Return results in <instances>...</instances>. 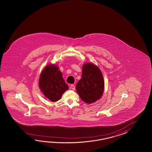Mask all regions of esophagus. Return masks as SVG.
I'll return each instance as SVG.
<instances>
[{"label": "esophagus", "mask_w": 152, "mask_h": 152, "mask_svg": "<svg viewBox=\"0 0 152 152\" xmlns=\"http://www.w3.org/2000/svg\"><path fill=\"white\" fill-rule=\"evenodd\" d=\"M75 86L74 85H71V88L72 90H75Z\"/></svg>", "instance_id": "obj_1"}]
</instances>
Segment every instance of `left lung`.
<instances>
[{"label":"left lung","instance_id":"left-lung-1","mask_svg":"<svg viewBox=\"0 0 152 152\" xmlns=\"http://www.w3.org/2000/svg\"><path fill=\"white\" fill-rule=\"evenodd\" d=\"M75 88L81 100L86 103H93L99 99L103 94L104 81L98 67L89 62L84 64L82 77Z\"/></svg>","mask_w":152,"mask_h":152}]
</instances>
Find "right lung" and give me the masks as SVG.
I'll return each mask as SVG.
<instances>
[{
  "label": "right lung",
  "instance_id": "add662e5",
  "mask_svg": "<svg viewBox=\"0 0 152 152\" xmlns=\"http://www.w3.org/2000/svg\"><path fill=\"white\" fill-rule=\"evenodd\" d=\"M39 87L47 98L52 102H57L61 98L62 94L68 89L58 70V66L49 64L41 72L39 78Z\"/></svg>",
  "mask_w": 152,
  "mask_h": 152
}]
</instances>
